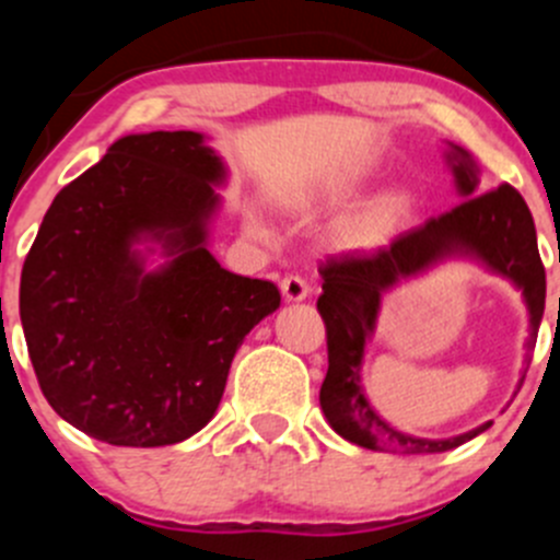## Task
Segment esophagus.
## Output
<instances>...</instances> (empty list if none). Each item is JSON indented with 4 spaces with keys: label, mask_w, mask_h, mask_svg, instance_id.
Masks as SVG:
<instances>
[{
    "label": "esophagus",
    "mask_w": 560,
    "mask_h": 560,
    "mask_svg": "<svg viewBox=\"0 0 560 560\" xmlns=\"http://www.w3.org/2000/svg\"><path fill=\"white\" fill-rule=\"evenodd\" d=\"M281 292H284L287 301H303L308 295V281L303 276L290 273L281 279Z\"/></svg>",
    "instance_id": "1"
}]
</instances>
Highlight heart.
<instances>
[{
  "label": "heart",
  "instance_id": "obj_1",
  "mask_svg": "<svg viewBox=\"0 0 560 560\" xmlns=\"http://www.w3.org/2000/svg\"><path fill=\"white\" fill-rule=\"evenodd\" d=\"M398 208H400V200H398V197H387V200L382 202V206H380V211H376V217H380V219H387V217H393V213L398 211Z\"/></svg>",
  "mask_w": 560,
  "mask_h": 560
}]
</instances>
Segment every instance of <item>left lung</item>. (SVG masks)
Instances as JSON below:
<instances>
[{
	"label": "left lung",
	"mask_w": 560,
	"mask_h": 560,
	"mask_svg": "<svg viewBox=\"0 0 560 560\" xmlns=\"http://www.w3.org/2000/svg\"><path fill=\"white\" fill-rule=\"evenodd\" d=\"M457 191L463 200L442 217L400 233L393 244L369 254H338L319 262L322 295L316 312L327 332V374L319 404L338 436L365 450L400 455L447 453L488 431L490 422L453 439H417L387 425L365 400L360 382L365 338L374 336L382 292L398 279L428 268L450 252L477 254L490 270L506 276L523 290L530 312V341L545 314V265L536 246V228L523 195L510 184L477 191V173L463 149L450 151Z\"/></svg>",
	"instance_id": "8db88e82"
}]
</instances>
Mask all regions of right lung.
<instances>
[{
  "mask_svg": "<svg viewBox=\"0 0 560 560\" xmlns=\"http://www.w3.org/2000/svg\"><path fill=\"white\" fill-rule=\"evenodd\" d=\"M219 156L200 132L127 135L50 202L21 270V325L56 415L116 447H165L217 411L246 332L276 284L206 248ZM160 240L149 275L131 248Z\"/></svg>",
  "mask_w": 560,
  "mask_h": 560,
  "instance_id": "add662e5",
  "label": "right lung"
}]
</instances>
